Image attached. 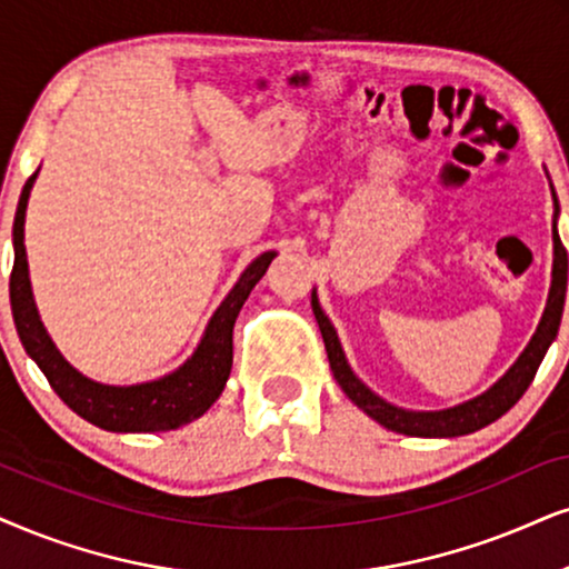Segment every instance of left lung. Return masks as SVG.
Instances as JSON below:
<instances>
[{
	"mask_svg": "<svg viewBox=\"0 0 569 569\" xmlns=\"http://www.w3.org/2000/svg\"><path fill=\"white\" fill-rule=\"evenodd\" d=\"M557 260H553V280H551V293H549V305H546V312L541 318V326H538L536 336L530 338L528 349L522 351L520 359L512 365V370L507 372L505 378L496 383L491 391H486L483 397L467 401V405L443 409V412H407V409L391 407L388 401H383L376 393L370 391L368 386L359 380L351 368L347 365V357H343L341 343H338V336L333 326H330L326 315L318 305L312 293V309L315 318H318L322 341H326V351H328V362L330 370H333V378L338 380V386L343 388V393L355 401L359 409H365L372 420H378L380 426H386L388 430H397V433L405 436H420V438H455V436H467L476 433V430L491 426L493 420H499L501 415L509 412L528 386L533 383L538 365L549 349V343L553 341L559 330V320H562V309H565V293H567V251L562 243L557 239Z\"/></svg>",
	"mask_w": 569,
	"mask_h": 569,
	"instance_id": "1",
	"label": "left lung"
}]
</instances>
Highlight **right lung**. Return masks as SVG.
<instances>
[{
    "mask_svg": "<svg viewBox=\"0 0 569 569\" xmlns=\"http://www.w3.org/2000/svg\"><path fill=\"white\" fill-rule=\"evenodd\" d=\"M33 178L36 172L26 181L18 201L16 226H12L16 262H12L10 276L12 318H16L18 336L28 355L33 357V362L44 372L57 397L97 428L114 430V433H149V430L154 433V430H176L186 426V422L197 420V417L204 415L214 405V399L226 388L233 365V322L239 318V309L243 307L251 289L260 283L276 251H264L243 270L239 283L233 286V291L228 293L226 301L218 307V312L212 315L204 338H201L197 351H193V357L183 368H178L160 380H152V383H93V380L81 376V372L64 362V357L57 351L52 338L47 336L44 326H41L39 312H36L23 247L26 207Z\"/></svg>",
    "mask_w": 569,
    "mask_h": 569,
    "instance_id": "add662e5",
    "label": "right lung"
}]
</instances>
